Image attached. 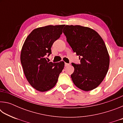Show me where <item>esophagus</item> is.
Returning <instances> with one entry per match:
<instances>
[{
  "label": "esophagus",
  "instance_id": "1",
  "mask_svg": "<svg viewBox=\"0 0 123 123\" xmlns=\"http://www.w3.org/2000/svg\"><path fill=\"white\" fill-rule=\"evenodd\" d=\"M69 65H70L69 63H64V66H65V67H67V66H69Z\"/></svg>",
  "mask_w": 123,
  "mask_h": 123
}]
</instances>
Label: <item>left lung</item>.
Segmentation results:
<instances>
[{
  "label": "left lung",
  "mask_w": 123,
  "mask_h": 123,
  "mask_svg": "<svg viewBox=\"0 0 123 123\" xmlns=\"http://www.w3.org/2000/svg\"><path fill=\"white\" fill-rule=\"evenodd\" d=\"M63 32L80 64L72 63V81L79 88L89 91L99 86L109 68L110 56L103 39L92 29L81 25H66Z\"/></svg>",
  "instance_id": "obj_1"
}]
</instances>
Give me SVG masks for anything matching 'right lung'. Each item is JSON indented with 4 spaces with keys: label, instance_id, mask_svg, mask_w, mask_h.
I'll use <instances>...</instances> for the list:
<instances>
[{
    "label": "right lung",
    "instance_id": "add662e5",
    "mask_svg": "<svg viewBox=\"0 0 123 123\" xmlns=\"http://www.w3.org/2000/svg\"><path fill=\"white\" fill-rule=\"evenodd\" d=\"M64 25H48L35 29L26 37L22 47L20 62L24 75L31 86L39 92L53 88L64 68L63 61L49 62L46 56L51 54L52 45L60 38Z\"/></svg>",
    "mask_w": 123,
    "mask_h": 123
}]
</instances>
